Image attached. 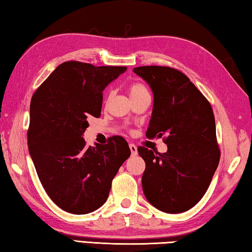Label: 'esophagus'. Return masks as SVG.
Here are the masks:
<instances>
[{
	"label": "esophagus",
	"mask_w": 252,
	"mask_h": 252,
	"mask_svg": "<svg viewBox=\"0 0 252 252\" xmlns=\"http://www.w3.org/2000/svg\"><path fill=\"white\" fill-rule=\"evenodd\" d=\"M129 148H130V150H131V154L133 155V157H134V155L138 154V148H136V146H135L134 144H130Z\"/></svg>",
	"instance_id": "34e87169"
}]
</instances>
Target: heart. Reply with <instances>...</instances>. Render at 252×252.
I'll return each mask as SVG.
<instances>
[{"label": "heart", "instance_id": "obj_1", "mask_svg": "<svg viewBox=\"0 0 252 252\" xmlns=\"http://www.w3.org/2000/svg\"><path fill=\"white\" fill-rule=\"evenodd\" d=\"M145 91H148V90H146V88L143 85L139 84V82H134V84H132L129 87V93H130L131 98L135 97V95H139L140 94H143V93H145Z\"/></svg>", "mask_w": 252, "mask_h": 252}]
</instances>
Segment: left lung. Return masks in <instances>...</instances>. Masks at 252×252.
Wrapping results in <instances>:
<instances>
[{
  "mask_svg": "<svg viewBox=\"0 0 252 252\" xmlns=\"http://www.w3.org/2000/svg\"><path fill=\"white\" fill-rule=\"evenodd\" d=\"M152 89L153 110L146 138H162L166 153L139 146L145 162L142 189L154 207L168 214L186 212L207 190L220 152L212 106L187 76L171 67L133 69Z\"/></svg>",
  "mask_w": 252,
  "mask_h": 252,
  "instance_id": "left-lung-1",
  "label": "left lung"
}]
</instances>
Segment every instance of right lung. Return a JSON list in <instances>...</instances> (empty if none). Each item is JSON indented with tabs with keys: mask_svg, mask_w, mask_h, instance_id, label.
I'll list each match as a JSON object with an SVG mask.
<instances>
[{
	"mask_svg": "<svg viewBox=\"0 0 252 252\" xmlns=\"http://www.w3.org/2000/svg\"><path fill=\"white\" fill-rule=\"evenodd\" d=\"M126 67L80 62L59 65L31 100L27 144L40 183L65 212L89 214L106 203L111 183L130 157L127 142L112 136L87 146L88 118H99L102 91Z\"/></svg>",
	"mask_w": 252,
	"mask_h": 252,
	"instance_id": "add662e5",
	"label": "right lung"
}]
</instances>
